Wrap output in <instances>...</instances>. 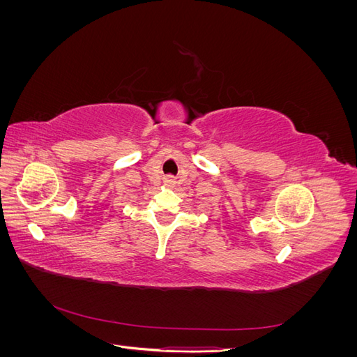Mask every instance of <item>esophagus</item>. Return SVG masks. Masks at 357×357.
Returning a JSON list of instances; mask_svg holds the SVG:
<instances>
[{
  "mask_svg": "<svg viewBox=\"0 0 357 357\" xmlns=\"http://www.w3.org/2000/svg\"><path fill=\"white\" fill-rule=\"evenodd\" d=\"M165 185L168 186V188H171V186H174V178H172V177H165Z\"/></svg>",
  "mask_w": 357,
  "mask_h": 357,
  "instance_id": "1",
  "label": "esophagus"
}]
</instances>
